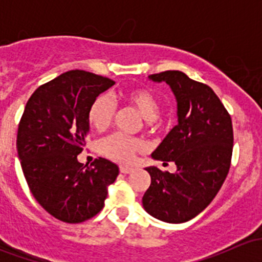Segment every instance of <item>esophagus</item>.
<instances>
[{
    "label": "esophagus",
    "mask_w": 262,
    "mask_h": 262,
    "mask_svg": "<svg viewBox=\"0 0 262 262\" xmlns=\"http://www.w3.org/2000/svg\"><path fill=\"white\" fill-rule=\"evenodd\" d=\"M133 168L128 167V166H120V172L121 173H130Z\"/></svg>",
    "instance_id": "obj_1"
}]
</instances>
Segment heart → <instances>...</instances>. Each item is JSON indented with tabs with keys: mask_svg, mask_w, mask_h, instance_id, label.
<instances>
[{
	"mask_svg": "<svg viewBox=\"0 0 262 262\" xmlns=\"http://www.w3.org/2000/svg\"><path fill=\"white\" fill-rule=\"evenodd\" d=\"M121 99L133 106L146 120L147 125H155L160 121L161 101L147 87H133L121 94ZM116 113L114 102L106 96L100 95L92 101L89 109V121L97 132H105ZM144 144L139 139L114 133L105 137L100 142V152L105 157L120 163H130L136 155L143 150Z\"/></svg>",
	"mask_w": 262,
	"mask_h": 262,
	"instance_id": "b5f03b06",
	"label": "heart"
}]
</instances>
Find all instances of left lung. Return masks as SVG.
<instances>
[{
  "instance_id": "8db88e82",
  "label": "left lung",
  "mask_w": 262,
  "mask_h": 262,
  "mask_svg": "<svg viewBox=\"0 0 262 262\" xmlns=\"http://www.w3.org/2000/svg\"><path fill=\"white\" fill-rule=\"evenodd\" d=\"M170 84L178 101L179 124L152 153L175 162L170 173L147 167L150 185L143 195L147 213L167 223H182L205 209L218 194L231 167L233 126L229 113L208 84L180 71L150 75Z\"/></svg>"
}]
</instances>
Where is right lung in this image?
<instances>
[{
    "mask_svg": "<svg viewBox=\"0 0 262 262\" xmlns=\"http://www.w3.org/2000/svg\"><path fill=\"white\" fill-rule=\"evenodd\" d=\"M115 82L86 71H68L41 84L26 102L16 148L31 194L50 215L81 223L100 213L115 163L96 158L84 168L77 161L89 132V109Z\"/></svg>",
    "mask_w": 262,
    "mask_h": 262,
    "instance_id": "right-lung-1",
    "label": "right lung"
}]
</instances>
